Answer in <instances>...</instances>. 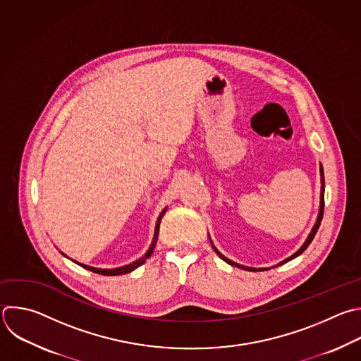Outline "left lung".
Returning <instances> with one entry per match:
<instances>
[{"instance_id": "1", "label": "left lung", "mask_w": 361, "mask_h": 361, "mask_svg": "<svg viewBox=\"0 0 361 361\" xmlns=\"http://www.w3.org/2000/svg\"><path fill=\"white\" fill-rule=\"evenodd\" d=\"M320 181H322V190H320V208H319V214H317V218H316V222H314V225H313V228H312V231H310V233L307 235V238H306V241L303 243V245L293 254V255H290L289 258H286V259H283L282 262H279L278 265H275L274 268H276V267H279V265H283V264H286V262H289V261H292L293 258H296V257H299L309 245H310V243L313 241V238H314V235H316V232H317V229H319V226H320V221H322V218H323V208H324V176H323V167H322V164H320ZM208 238H209V243H211V245H212V248H214V251H215V254L222 259V261H225L226 264H229L231 267H236V268H239V269H245V271H250V272H261V271H268L269 268H250V267H244V265H239V264H236V262H233V261H231V259H228L226 257H224L216 248H215V245L212 244V241H211V236L208 235Z\"/></svg>"}]
</instances>
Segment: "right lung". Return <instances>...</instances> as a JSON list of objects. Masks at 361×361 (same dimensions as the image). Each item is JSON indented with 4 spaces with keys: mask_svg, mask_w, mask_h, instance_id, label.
<instances>
[{
    "mask_svg": "<svg viewBox=\"0 0 361 361\" xmlns=\"http://www.w3.org/2000/svg\"><path fill=\"white\" fill-rule=\"evenodd\" d=\"M167 211V207L160 212V215H159V218H157V222H156V228H154V236H153V241H152V245H150V248L147 250V252L142 257V258H139V259H136L135 262H132V264H129V265H125V267H118V268H113V269H100V268H94V267H89V265H85V264H80V262H76V261H73L75 264H78L79 267H82V268H85V269H87V271H92V272H94V274H99V275H104V276H116V275H125V274H130L132 271H135V269H137L140 265H143L145 262H146V259H149L150 257H152V254H153V251H154V247H156V243H157V238H159V228H160V222H161V218H163V215H164V212ZM62 255H65L63 252H61ZM66 257V255H65ZM68 258V257H66Z\"/></svg>",
    "mask_w": 361,
    "mask_h": 361,
    "instance_id": "right-lung-1",
    "label": "right lung"
}]
</instances>
